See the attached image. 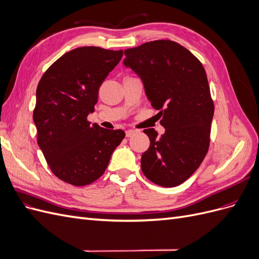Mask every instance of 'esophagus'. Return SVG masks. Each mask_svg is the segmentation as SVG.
I'll return each mask as SVG.
<instances>
[{
    "label": "esophagus",
    "mask_w": 259,
    "mask_h": 259,
    "mask_svg": "<svg viewBox=\"0 0 259 259\" xmlns=\"http://www.w3.org/2000/svg\"><path fill=\"white\" fill-rule=\"evenodd\" d=\"M136 133H137V131H135V130H127L126 133H125V135H126L127 138H130V137L134 136V135L136 134Z\"/></svg>",
    "instance_id": "obj_1"
}]
</instances>
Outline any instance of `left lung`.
<instances>
[{"mask_svg":"<svg viewBox=\"0 0 259 259\" xmlns=\"http://www.w3.org/2000/svg\"><path fill=\"white\" fill-rule=\"evenodd\" d=\"M124 54L123 65L142 80L165 128L160 137L154 128L144 131L150 147L142 155V170L155 185L176 187L198 169L208 150L214 104L205 70L192 53L169 40Z\"/></svg>","mask_w":259,"mask_h":259,"instance_id":"obj_1","label":"left lung"}]
</instances>
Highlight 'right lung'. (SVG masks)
Returning a JSON list of instances; mask_svg holds the SVG:
<instances>
[{
	"instance_id": "1",
	"label": "right lung",
	"mask_w": 259,
	"mask_h": 259,
	"mask_svg": "<svg viewBox=\"0 0 259 259\" xmlns=\"http://www.w3.org/2000/svg\"><path fill=\"white\" fill-rule=\"evenodd\" d=\"M122 56L123 51L95 46L74 49L55 61L38 82L33 111L37 145L53 173L70 185L98 179L125 137L122 130L88 121L101 83Z\"/></svg>"
}]
</instances>
